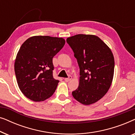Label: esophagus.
I'll use <instances>...</instances> for the list:
<instances>
[{"instance_id": "obj_1", "label": "esophagus", "mask_w": 135, "mask_h": 135, "mask_svg": "<svg viewBox=\"0 0 135 135\" xmlns=\"http://www.w3.org/2000/svg\"><path fill=\"white\" fill-rule=\"evenodd\" d=\"M72 79V77L71 76V75H69V77H68V78H65L64 79V80L66 81V82H69V81H70Z\"/></svg>"}]
</instances>
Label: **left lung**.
Listing matches in <instances>:
<instances>
[{"label":"left lung","instance_id":"left-lung-1","mask_svg":"<svg viewBox=\"0 0 135 135\" xmlns=\"http://www.w3.org/2000/svg\"><path fill=\"white\" fill-rule=\"evenodd\" d=\"M66 42L74 53L80 68L79 87L72 92L83 104H93L102 98L109 89L114 71L111 50L98 37L77 34Z\"/></svg>","mask_w":135,"mask_h":135}]
</instances>
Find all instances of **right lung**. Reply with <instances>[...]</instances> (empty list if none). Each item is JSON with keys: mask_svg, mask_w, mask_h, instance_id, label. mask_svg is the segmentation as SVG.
Here are the masks:
<instances>
[{"mask_svg": "<svg viewBox=\"0 0 135 135\" xmlns=\"http://www.w3.org/2000/svg\"><path fill=\"white\" fill-rule=\"evenodd\" d=\"M65 44L62 38L34 36L20 47L15 62L18 86L27 98L44 101L52 96L59 82L53 78V58Z\"/></svg>", "mask_w": 135, "mask_h": 135, "instance_id": "obj_1", "label": "right lung"}]
</instances>
